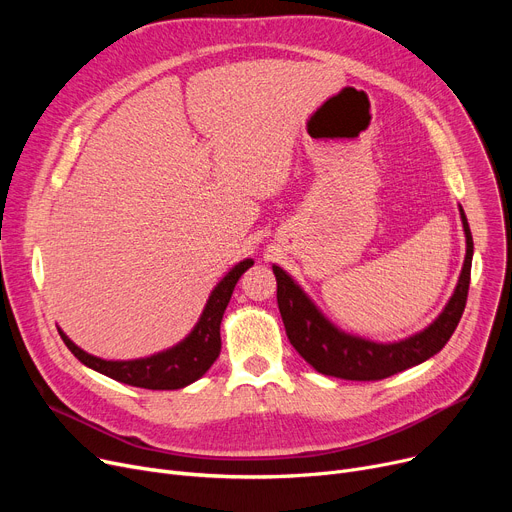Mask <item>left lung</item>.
Wrapping results in <instances>:
<instances>
[{
    "label": "left lung",
    "instance_id": "1",
    "mask_svg": "<svg viewBox=\"0 0 512 512\" xmlns=\"http://www.w3.org/2000/svg\"><path fill=\"white\" fill-rule=\"evenodd\" d=\"M461 218L467 236V255L452 299L448 301L446 309L440 313V317L432 326L400 342L378 344L340 332L319 313V309L309 301V297L299 288V284L294 282L282 267L274 265L280 315L284 321L286 336L290 344L297 348V353L315 371L353 382L384 380L398 371L415 367L440 353L442 346L450 340L452 332L456 330V326H459L469 294L473 236L463 209Z\"/></svg>",
    "mask_w": 512,
    "mask_h": 512
}]
</instances>
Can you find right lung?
<instances>
[{"instance_id":"right-lung-1","label":"right lung","mask_w":512,"mask_h":512,"mask_svg":"<svg viewBox=\"0 0 512 512\" xmlns=\"http://www.w3.org/2000/svg\"><path fill=\"white\" fill-rule=\"evenodd\" d=\"M253 265V259L240 261L226 274V278L213 288L211 297L203 309L201 319L193 332L188 334L180 344L168 348L164 353H157L153 357L134 359V361H105L85 353L78 348L62 330L60 336L64 344L70 348V353L91 369L107 375L116 382L147 388V390H178L188 384L199 380L201 375L218 359L222 340H220V324L224 311L230 303L232 290L238 278L245 274Z\"/></svg>"}]
</instances>
